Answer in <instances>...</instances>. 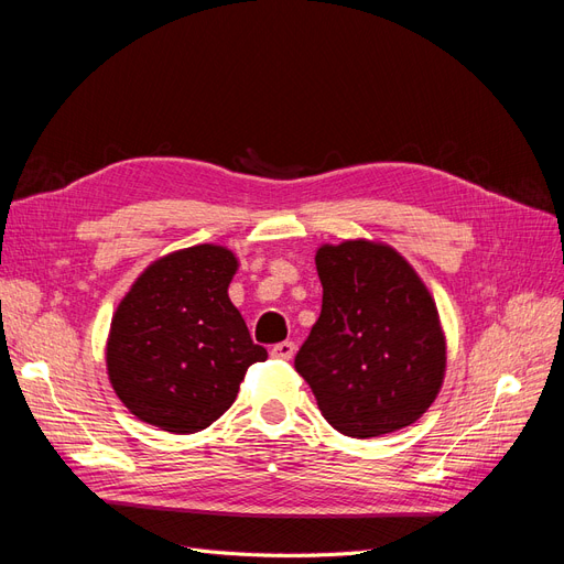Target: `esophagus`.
I'll return each mask as SVG.
<instances>
[{"instance_id": "34e87169", "label": "esophagus", "mask_w": 564, "mask_h": 564, "mask_svg": "<svg viewBox=\"0 0 564 564\" xmlns=\"http://www.w3.org/2000/svg\"><path fill=\"white\" fill-rule=\"evenodd\" d=\"M294 352H296L294 340H282V344H275L270 348V355L278 357V360H292Z\"/></svg>"}]
</instances>
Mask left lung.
Returning a JSON list of instances; mask_svg holds the SVG:
<instances>
[{
    "label": "left lung",
    "instance_id": "left-lung-1",
    "mask_svg": "<svg viewBox=\"0 0 564 564\" xmlns=\"http://www.w3.org/2000/svg\"><path fill=\"white\" fill-rule=\"evenodd\" d=\"M322 313L294 367L322 416L348 437L414 423L445 377L437 308L414 268L386 245H324L315 256Z\"/></svg>",
    "mask_w": 564,
    "mask_h": 564
}]
</instances>
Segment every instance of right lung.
Masks as SVG:
<instances>
[{
  "label": "right lung",
  "instance_id": "add662e5",
  "mask_svg": "<svg viewBox=\"0 0 564 564\" xmlns=\"http://www.w3.org/2000/svg\"><path fill=\"white\" fill-rule=\"evenodd\" d=\"M232 251L197 245L152 263L119 303L108 338V373L131 414L169 433H197L235 402L253 344L228 299Z\"/></svg>",
  "mask_w": 564,
  "mask_h": 564
}]
</instances>
